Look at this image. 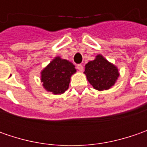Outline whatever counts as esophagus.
<instances>
[{"label": "esophagus", "mask_w": 147, "mask_h": 147, "mask_svg": "<svg viewBox=\"0 0 147 147\" xmlns=\"http://www.w3.org/2000/svg\"><path fill=\"white\" fill-rule=\"evenodd\" d=\"M77 69H78L79 71H82L83 70V66H82L81 64H79V65H77Z\"/></svg>", "instance_id": "obj_1"}]
</instances>
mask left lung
<instances>
[{"label": "left lung", "mask_w": 147, "mask_h": 147, "mask_svg": "<svg viewBox=\"0 0 147 147\" xmlns=\"http://www.w3.org/2000/svg\"><path fill=\"white\" fill-rule=\"evenodd\" d=\"M88 82L98 91L107 90L115 83L119 76L117 67L107 61L100 55L85 65V72Z\"/></svg>", "instance_id": "left-lung-1"}]
</instances>
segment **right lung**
<instances>
[{
  "mask_svg": "<svg viewBox=\"0 0 147 147\" xmlns=\"http://www.w3.org/2000/svg\"><path fill=\"white\" fill-rule=\"evenodd\" d=\"M76 72L74 65L67 59L55 57L42 71L44 88L54 94H62L69 88L70 77Z\"/></svg>",
  "mask_w": 147,
  "mask_h": 147,
  "instance_id": "add662e5",
  "label": "right lung"
}]
</instances>
